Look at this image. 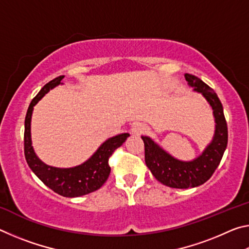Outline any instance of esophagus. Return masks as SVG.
Instances as JSON below:
<instances>
[{"instance_id": "34e87169", "label": "esophagus", "mask_w": 249, "mask_h": 249, "mask_svg": "<svg viewBox=\"0 0 249 249\" xmlns=\"http://www.w3.org/2000/svg\"><path fill=\"white\" fill-rule=\"evenodd\" d=\"M132 134L133 135H135V136H137V135H141V134H142V133H145V130H146V128H145V126L142 125V124H141V123H135V124H133V126H132Z\"/></svg>"}]
</instances>
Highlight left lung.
Here are the masks:
<instances>
[{
	"label": "left lung",
	"mask_w": 249,
	"mask_h": 249,
	"mask_svg": "<svg viewBox=\"0 0 249 249\" xmlns=\"http://www.w3.org/2000/svg\"><path fill=\"white\" fill-rule=\"evenodd\" d=\"M184 77L188 83L195 88V91L201 92L205 96L213 108L216 129L212 142L200 157L185 162L171 157L149 137L142 136L145 146V161L151 174L159 182L177 189L195 188L206 182L220 165L229 140L223 105L215 92L196 75L185 73Z\"/></svg>",
	"instance_id": "left-lung-1"
}]
</instances>
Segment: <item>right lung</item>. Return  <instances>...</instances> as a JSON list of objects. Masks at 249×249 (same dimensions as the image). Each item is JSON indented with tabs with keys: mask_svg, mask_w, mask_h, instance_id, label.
I'll return each instance as SVG.
<instances>
[{
	"mask_svg": "<svg viewBox=\"0 0 249 249\" xmlns=\"http://www.w3.org/2000/svg\"><path fill=\"white\" fill-rule=\"evenodd\" d=\"M65 75L53 79L45 84L38 94L32 100L29 104L26 117H25V132H24V154L28 166L38 178L52 189L53 192L62 196L74 197L88 195L98 190L107 180L111 167L108 165V159L113 153L123 145L127 140L129 134H121L107 140L92 157L82 165L69 169H60L45 165L37 158L34 153L31 141V119L33 107L47 92L58 86Z\"/></svg>",
	"mask_w": 249,
	"mask_h": 249,
	"instance_id": "obj_1",
	"label": "right lung"
}]
</instances>
